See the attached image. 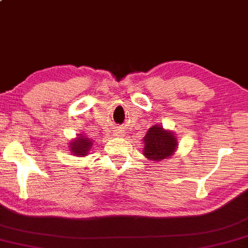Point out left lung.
Instances as JSON below:
<instances>
[{
    "label": "left lung",
    "instance_id": "left-lung-1",
    "mask_svg": "<svg viewBox=\"0 0 248 248\" xmlns=\"http://www.w3.org/2000/svg\"><path fill=\"white\" fill-rule=\"evenodd\" d=\"M143 155L154 162L174 156L178 148L177 137L170 130H166L162 125H153L143 137Z\"/></svg>",
    "mask_w": 248,
    "mask_h": 248
}]
</instances>
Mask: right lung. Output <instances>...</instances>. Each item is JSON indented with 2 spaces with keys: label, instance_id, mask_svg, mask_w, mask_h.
I'll return each instance as SVG.
<instances>
[{
  "label": "right lung",
  "instance_id": "obj_1",
  "mask_svg": "<svg viewBox=\"0 0 248 248\" xmlns=\"http://www.w3.org/2000/svg\"><path fill=\"white\" fill-rule=\"evenodd\" d=\"M93 145V140L86 136L78 134L74 140L68 143V150L77 157H85L90 154Z\"/></svg>",
  "mask_w": 248,
  "mask_h": 248
}]
</instances>
